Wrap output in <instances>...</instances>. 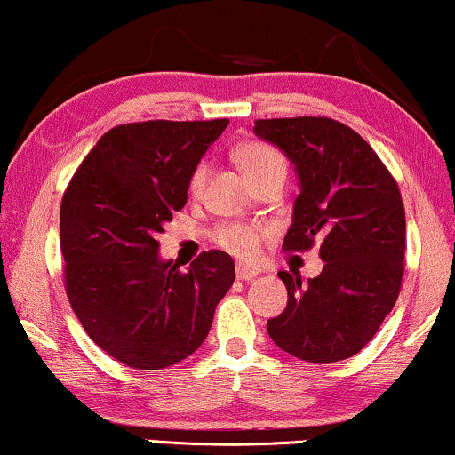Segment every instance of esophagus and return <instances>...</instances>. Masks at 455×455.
I'll return each instance as SVG.
<instances>
[{
	"mask_svg": "<svg viewBox=\"0 0 455 455\" xmlns=\"http://www.w3.org/2000/svg\"><path fill=\"white\" fill-rule=\"evenodd\" d=\"M258 274H259L258 267L243 266V264L236 266V278H239V280H245V283H249V280H253L255 276H258Z\"/></svg>",
	"mask_w": 455,
	"mask_h": 455,
	"instance_id": "34e87169",
	"label": "esophagus"
}]
</instances>
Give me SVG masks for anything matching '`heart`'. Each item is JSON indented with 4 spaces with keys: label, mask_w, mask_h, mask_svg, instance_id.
I'll return each instance as SVG.
<instances>
[{
    "label": "heart",
    "mask_w": 455,
    "mask_h": 455,
    "mask_svg": "<svg viewBox=\"0 0 455 455\" xmlns=\"http://www.w3.org/2000/svg\"><path fill=\"white\" fill-rule=\"evenodd\" d=\"M236 161H239L241 169L249 177V181L258 179L264 172L272 169H284V158L280 156L278 150H274L272 146L264 142H247L236 148ZM208 181V164L202 163L197 164L189 181V194L200 196ZM261 233L259 228L251 225H243V222H227L216 228L214 239L220 247L228 249L235 255H239L243 259H251L258 255L261 247Z\"/></svg>",
    "instance_id": "heart-1"
}]
</instances>
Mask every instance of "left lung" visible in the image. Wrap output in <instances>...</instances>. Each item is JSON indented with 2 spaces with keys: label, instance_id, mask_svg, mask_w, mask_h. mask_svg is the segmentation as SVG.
Segmentation results:
<instances>
[{
  "label": "left lung",
  "instance_id": "left-lung-1",
  "mask_svg": "<svg viewBox=\"0 0 455 455\" xmlns=\"http://www.w3.org/2000/svg\"><path fill=\"white\" fill-rule=\"evenodd\" d=\"M255 136L294 164L299 196L286 251L319 241L323 270L280 272L289 303L267 319L284 353L317 364L356 355L394 309L404 274L406 216L398 183L355 130L328 117L258 119Z\"/></svg>",
  "mask_w": 455,
  "mask_h": 455
}]
</instances>
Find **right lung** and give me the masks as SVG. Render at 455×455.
Here are the masks:
<instances>
[{"instance_id":"add662e5","label":"right lung","mask_w":455,"mask_h":455,"mask_svg":"<svg viewBox=\"0 0 455 455\" xmlns=\"http://www.w3.org/2000/svg\"><path fill=\"white\" fill-rule=\"evenodd\" d=\"M227 125L228 119L113 127L63 194L60 245L69 305L92 342L127 367L164 369L194 355L235 283L228 253L204 251L179 272L158 255L156 241Z\"/></svg>"}]
</instances>
